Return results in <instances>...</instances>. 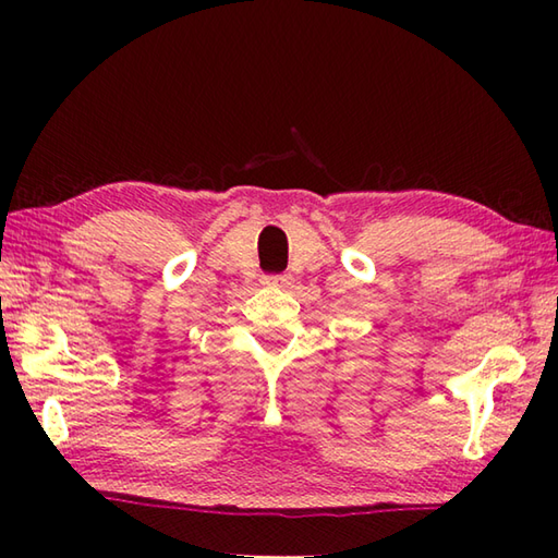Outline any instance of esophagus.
<instances>
[{
	"label": "esophagus",
	"instance_id": "esophagus-1",
	"mask_svg": "<svg viewBox=\"0 0 558 558\" xmlns=\"http://www.w3.org/2000/svg\"><path fill=\"white\" fill-rule=\"evenodd\" d=\"M290 276H286V272H282V276H266L264 278V286H268V288H286V286H290Z\"/></svg>",
	"mask_w": 558,
	"mask_h": 558
}]
</instances>
